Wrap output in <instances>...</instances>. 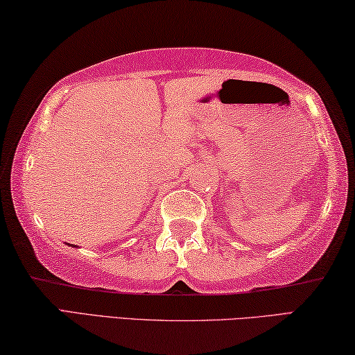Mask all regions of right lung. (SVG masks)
Wrapping results in <instances>:
<instances>
[{
	"label": "right lung",
	"mask_w": 355,
	"mask_h": 355,
	"mask_svg": "<svg viewBox=\"0 0 355 355\" xmlns=\"http://www.w3.org/2000/svg\"><path fill=\"white\" fill-rule=\"evenodd\" d=\"M68 246H70V245H68ZM76 248H78V246H76Z\"/></svg>",
	"instance_id": "right-lung-1"
}]
</instances>
